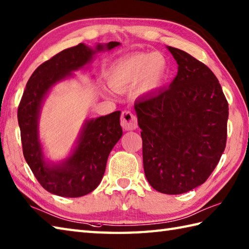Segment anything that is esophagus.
<instances>
[{"mask_svg":"<svg viewBox=\"0 0 249 249\" xmlns=\"http://www.w3.org/2000/svg\"><path fill=\"white\" fill-rule=\"evenodd\" d=\"M121 125L125 130H135L138 128V121L134 113L128 110H124L121 114Z\"/></svg>","mask_w":249,"mask_h":249,"instance_id":"1","label":"esophagus"}]
</instances>
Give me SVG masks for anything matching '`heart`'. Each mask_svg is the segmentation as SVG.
I'll return each instance as SVG.
<instances>
[{"label":"heart","mask_w":249,"mask_h":249,"mask_svg":"<svg viewBox=\"0 0 249 249\" xmlns=\"http://www.w3.org/2000/svg\"><path fill=\"white\" fill-rule=\"evenodd\" d=\"M167 62L162 55L134 53L123 57L110 68L108 79L114 89H122L142 80V89L150 91L160 86L166 75Z\"/></svg>","instance_id":"1"}]
</instances>
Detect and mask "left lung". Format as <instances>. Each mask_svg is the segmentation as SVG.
<instances>
[{
    "label": "left lung",
    "mask_w": 249,
    "mask_h": 249,
    "mask_svg": "<svg viewBox=\"0 0 249 249\" xmlns=\"http://www.w3.org/2000/svg\"><path fill=\"white\" fill-rule=\"evenodd\" d=\"M178 71L168 89L138 100L142 156L147 181L167 195L187 193L209 178L227 142L229 107L210 68L168 47Z\"/></svg>",
    "instance_id": "1"
}]
</instances>
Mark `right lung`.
<instances>
[{
    "instance_id": "add662e5",
    "label": "right lung",
    "mask_w": 249,
    "mask_h": 249,
    "mask_svg": "<svg viewBox=\"0 0 249 249\" xmlns=\"http://www.w3.org/2000/svg\"><path fill=\"white\" fill-rule=\"evenodd\" d=\"M119 45L118 41H110L106 46L97 45L93 50L79 44L63 50L37 67L26 83L18 107L23 156L47 192L61 197H81L93 192L102 181L110 152L123 134L120 111L88 121L72 155L53 167L44 160L37 125L41 102L52 86L86 65L95 52L104 48L111 50Z\"/></svg>"
}]
</instances>
